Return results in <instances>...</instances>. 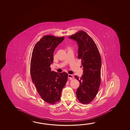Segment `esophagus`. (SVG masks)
<instances>
[{
	"instance_id": "esophagus-1",
	"label": "esophagus",
	"mask_w": 130,
	"mask_h": 130,
	"mask_svg": "<svg viewBox=\"0 0 130 130\" xmlns=\"http://www.w3.org/2000/svg\"><path fill=\"white\" fill-rule=\"evenodd\" d=\"M68 78H69V79L72 80L73 78V76L71 74H68Z\"/></svg>"
}]
</instances>
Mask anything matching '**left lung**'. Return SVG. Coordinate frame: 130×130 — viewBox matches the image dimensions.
I'll return each mask as SVG.
<instances>
[{
	"label": "left lung",
	"instance_id": "1",
	"mask_svg": "<svg viewBox=\"0 0 130 130\" xmlns=\"http://www.w3.org/2000/svg\"><path fill=\"white\" fill-rule=\"evenodd\" d=\"M74 40L78 46L77 58L81 59L83 74L79 78L80 82L76 92L80 102L87 104L91 102L98 92L101 83V58L98 48L92 38L83 30L69 37Z\"/></svg>",
	"mask_w": 130,
	"mask_h": 130
}]
</instances>
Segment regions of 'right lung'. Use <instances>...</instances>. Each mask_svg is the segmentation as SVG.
I'll return each instance as SVG.
<instances>
[{
    "label": "right lung",
    "instance_id": "right-lung-1",
    "mask_svg": "<svg viewBox=\"0 0 130 130\" xmlns=\"http://www.w3.org/2000/svg\"><path fill=\"white\" fill-rule=\"evenodd\" d=\"M64 37L45 35L36 43L32 52L30 74L32 81L41 98L45 102L54 104L59 102L62 89L68 81L65 72L51 71L53 52Z\"/></svg>",
    "mask_w": 130,
    "mask_h": 130
}]
</instances>
